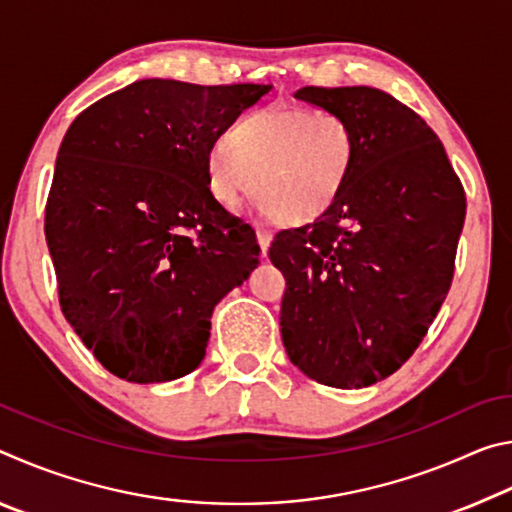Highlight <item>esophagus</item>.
<instances>
[{
	"mask_svg": "<svg viewBox=\"0 0 512 512\" xmlns=\"http://www.w3.org/2000/svg\"><path fill=\"white\" fill-rule=\"evenodd\" d=\"M257 241H259V248H262V257H266L268 246H271V241H273V232L259 228L257 230Z\"/></svg>",
	"mask_w": 512,
	"mask_h": 512,
	"instance_id": "34e87169",
	"label": "esophagus"
}]
</instances>
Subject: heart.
<instances>
[{"instance_id": "1", "label": "heart", "mask_w": 512, "mask_h": 512, "mask_svg": "<svg viewBox=\"0 0 512 512\" xmlns=\"http://www.w3.org/2000/svg\"><path fill=\"white\" fill-rule=\"evenodd\" d=\"M357 137L348 119L327 108L268 106L230 126L205 158L207 189L225 210L262 198L284 223L325 214L348 185Z\"/></svg>"}]
</instances>
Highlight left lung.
I'll return each mask as SVG.
<instances>
[{"label": "left lung", "mask_w": 512, "mask_h": 512, "mask_svg": "<svg viewBox=\"0 0 512 512\" xmlns=\"http://www.w3.org/2000/svg\"><path fill=\"white\" fill-rule=\"evenodd\" d=\"M293 97L350 121L357 162L325 214L268 248L287 280L282 341L318 384L372 386L404 366L447 298L465 189L438 135L391 94L307 85Z\"/></svg>", "instance_id": "obj_1"}]
</instances>
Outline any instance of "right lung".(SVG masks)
<instances>
[{"instance_id": "right-lung-1", "label": "right lung", "mask_w": 512, "mask_h": 512, "mask_svg": "<svg viewBox=\"0 0 512 512\" xmlns=\"http://www.w3.org/2000/svg\"><path fill=\"white\" fill-rule=\"evenodd\" d=\"M271 88L144 79L65 133L45 207L58 300L119 379L158 384L201 366L214 305L259 264L255 230L207 189L205 158Z\"/></svg>"}]
</instances>
